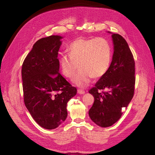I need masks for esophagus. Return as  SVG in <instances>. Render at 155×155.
I'll use <instances>...</instances> for the list:
<instances>
[{
	"mask_svg": "<svg viewBox=\"0 0 155 155\" xmlns=\"http://www.w3.org/2000/svg\"><path fill=\"white\" fill-rule=\"evenodd\" d=\"M77 93H78V94L81 95V94H84L85 93V92L84 91L82 90V89H78V90L77 91Z\"/></svg>",
	"mask_w": 155,
	"mask_h": 155,
	"instance_id": "esophagus-1",
	"label": "esophagus"
}]
</instances>
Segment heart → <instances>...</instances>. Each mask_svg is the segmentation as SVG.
<instances>
[{"label": "heart", "mask_w": 155, "mask_h": 155, "mask_svg": "<svg viewBox=\"0 0 155 155\" xmlns=\"http://www.w3.org/2000/svg\"><path fill=\"white\" fill-rule=\"evenodd\" d=\"M69 56L63 54L60 66L63 74L71 78L78 68L80 71L72 79L75 85L85 88L93 78H100L107 73L111 62L112 50L109 43L104 38H80L68 48Z\"/></svg>", "instance_id": "heart-1"}]
</instances>
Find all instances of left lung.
<instances>
[{"instance_id":"8db88e82","label":"left lung","mask_w":155,"mask_h":155,"mask_svg":"<svg viewBox=\"0 0 155 155\" xmlns=\"http://www.w3.org/2000/svg\"><path fill=\"white\" fill-rule=\"evenodd\" d=\"M107 32L113 43L112 61L107 73L89 91L94 102L88 115L102 127L111 126L120 118L133 99L135 85V63L126 41L118 34ZM104 89L108 91L98 92Z\"/></svg>"}]
</instances>
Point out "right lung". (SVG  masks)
Listing matches in <instances>:
<instances>
[{
    "label": "right lung",
    "instance_id": "right-lung-1",
    "mask_svg": "<svg viewBox=\"0 0 155 155\" xmlns=\"http://www.w3.org/2000/svg\"><path fill=\"white\" fill-rule=\"evenodd\" d=\"M63 38L52 35L37 41L22 67L24 104L34 120L46 129L65 120L67 102L77 91L60 73L58 54Z\"/></svg>",
    "mask_w": 155,
    "mask_h": 155
}]
</instances>
